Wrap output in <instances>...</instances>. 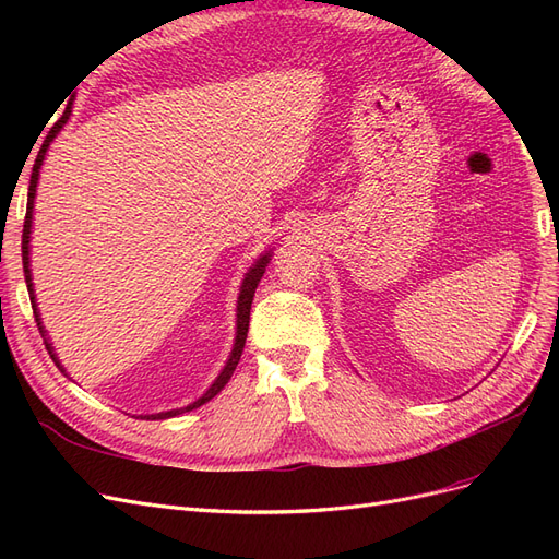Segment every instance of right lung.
<instances>
[{
    "mask_svg": "<svg viewBox=\"0 0 559 559\" xmlns=\"http://www.w3.org/2000/svg\"><path fill=\"white\" fill-rule=\"evenodd\" d=\"M70 116H72V99H70V105H67V109H64L60 121H58L53 128H50V132L46 134V140H44V144H41V148H39V154H37L35 167H32L29 189H27V212H25V226H23V273H25V284H27L29 300H32V310H35L37 326H39V333H41V337H44V345H46V349H48V354H50V359H53V364L60 368V373H64V376H67V370H64V366L60 364V357L56 354L53 343H50L48 331H46V326H44L39 308H37L35 284H32V265H29V238H32V214H35V198H37V183H39V175H41V165H44V160H46V154H48L50 144H53V140L58 138L60 130L64 128V123L70 121ZM270 261H273V249L263 251L261 257H259L257 261H253L251 267L245 273V280H242V284H240V294H238V308H235V312H238V314H235V341H233V349H230V354H228L226 366L222 368V373L216 376V380L210 384L207 392L202 394L200 399H195L193 403L183 405V408L165 411V413H154V415H138V417H146V419L177 417V415H181V413H189V411H193V408H200L202 403H207L210 399H214V396H216L218 392H222V389L228 384V380H230V376H233V370L238 368V361H240L242 349H245L247 331H249V310H251L253 294H257V286H259V282H261V277H263V273H265V267H267ZM67 378H70V376H67Z\"/></svg>",
    "mask_w": 559,
    "mask_h": 559,
    "instance_id": "obj_1",
    "label": "right lung"
}]
</instances>
